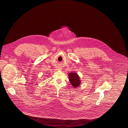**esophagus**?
<instances>
[{
	"label": "esophagus",
	"mask_w": 128,
	"mask_h": 128,
	"mask_svg": "<svg viewBox=\"0 0 128 128\" xmlns=\"http://www.w3.org/2000/svg\"><path fill=\"white\" fill-rule=\"evenodd\" d=\"M62 70V68H61L60 67H58V70Z\"/></svg>",
	"instance_id": "obj_1"
}]
</instances>
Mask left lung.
Segmentation results:
<instances>
[{"instance_id":"1","label":"left lung","mask_w":128,"mask_h":128,"mask_svg":"<svg viewBox=\"0 0 128 128\" xmlns=\"http://www.w3.org/2000/svg\"><path fill=\"white\" fill-rule=\"evenodd\" d=\"M68 80L71 85L74 88L78 87L80 84L81 81L78 74L76 72H72L68 74Z\"/></svg>"}]
</instances>
